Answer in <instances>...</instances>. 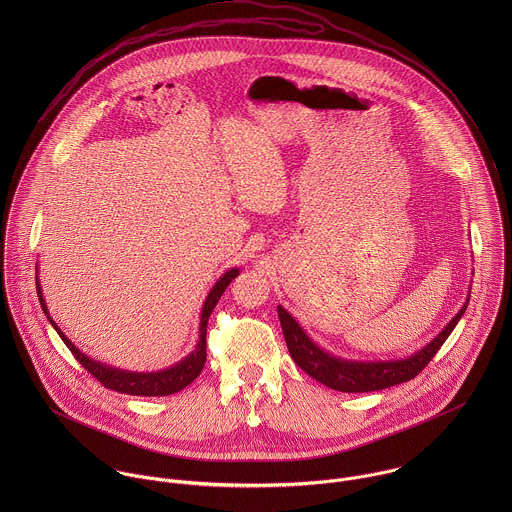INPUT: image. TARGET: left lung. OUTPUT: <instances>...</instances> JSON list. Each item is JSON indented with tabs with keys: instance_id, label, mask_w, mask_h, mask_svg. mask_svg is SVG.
<instances>
[{
	"instance_id": "left-lung-1",
	"label": "left lung",
	"mask_w": 512,
	"mask_h": 512,
	"mask_svg": "<svg viewBox=\"0 0 512 512\" xmlns=\"http://www.w3.org/2000/svg\"><path fill=\"white\" fill-rule=\"evenodd\" d=\"M467 301L469 299H465V305L457 311V315L426 347H422L410 357L390 359V361H355V359L335 357L329 351L321 349L282 305H278V315H280L288 351L295 365L301 370H305L317 382L339 392H372V390H382V388L408 382L414 376H418V372H422L434 359L439 347L455 329L457 321L467 309Z\"/></svg>"
}]
</instances>
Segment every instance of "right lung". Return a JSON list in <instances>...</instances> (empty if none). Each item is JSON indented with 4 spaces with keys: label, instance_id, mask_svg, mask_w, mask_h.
Returning a JSON list of instances; mask_svg holds the SVG:
<instances>
[{
    "label": "right lung",
    "instance_id": "right-lung-1",
    "mask_svg": "<svg viewBox=\"0 0 512 512\" xmlns=\"http://www.w3.org/2000/svg\"><path fill=\"white\" fill-rule=\"evenodd\" d=\"M240 274L238 268H230L226 270L219 278V282L213 286V290L207 295L203 309H201V323H199V341L195 345V349L181 359L175 365L167 366L163 370H155V372H132V370H124V368H116V366L104 365L100 361L90 359L88 355H84L71 339L59 329V325L51 319L47 303L43 299V290H41V282L39 276L35 278L37 284V295L43 307V313L47 315L49 323L55 327V331L59 333V337L65 341V345L69 347V351L73 353L74 359L84 366L96 380H100L106 388L122 392V394H132V396H169L175 394L179 390H183L185 386H189L203 370L205 361H207V323L209 317L215 309V305L219 303L220 295L228 288V284Z\"/></svg>",
    "mask_w": 512,
    "mask_h": 512
}]
</instances>
